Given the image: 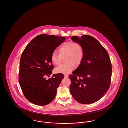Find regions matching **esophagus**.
<instances>
[{"instance_id":"1","label":"esophagus","mask_w":128,"mask_h":128,"mask_svg":"<svg viewBox=\"0 0 128 128\" xmlns=\"http://www.w3.org/2000/svg\"><path fill=\"white\" fill-rule=\"evenodd\" d=\"M64 77H66V78H68V74H64Z\"/></svg>"}]
</instances>
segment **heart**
Wrapping results in <instances>:
<instances>
[{
  "label": "heart",
  "mask_w": 128,
  "mask_h": 128,
  "mask_svg": "<svg viewBox=\"0 0 128 128\" xmlns=\"http://www.w3.org/2000/svg\"><path fill=\"white\" fill-rule=\"evenodd\" d=\"M58 54L53 52L51 56L52 63L55 65H59L61 57L66 56L65 64H62L55 68L56 73H68L72 72L76 66L80 65L84 60V50L83 46L79 43L72 41L63 43L58 48Z\"/></svg>",
  "instance_id": "b5f03b06"
}]
</instances>
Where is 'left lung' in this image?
<instances>
[{"label": "left lung", "instance_id": "1", "mask_svg": "<svg viewBox=\"0 0 128 128\" xmlns=\"http://www.w3.org/2000/svg\"><path fill=\"white\" fill-rule=\"evenodd\" d=\"M71 39L83 46L84 56L73 74L68 76L71 80L70 93L80 103H94L110 88L112 67L109 55L100 43L91 36H74Z\"/></svg>", "mask_w": 128, "mask_h": 128}]
</instances>
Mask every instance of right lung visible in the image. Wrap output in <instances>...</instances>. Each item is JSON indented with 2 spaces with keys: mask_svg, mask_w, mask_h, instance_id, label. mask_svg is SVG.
<instances>
[{
  "mask_svg": "<svg viewBox=\"0 0 128 128\" xmlns=\"http://www.w3.org/2000/svg\"><path fill=\"white\" fill-rule=\"evenodd\" d=\"M65 37L40 34L33 39L23 51L20 65L18 82L25 97L30 102L44 106L55 98L57 88L64 78L62 73L52 74L51 56Z\"/></svg>",
  "mask_w": 128,
  "mask_h": 128,
  "instance_id": "obj_1",
  "label": "right lung"
}]
</instances>
